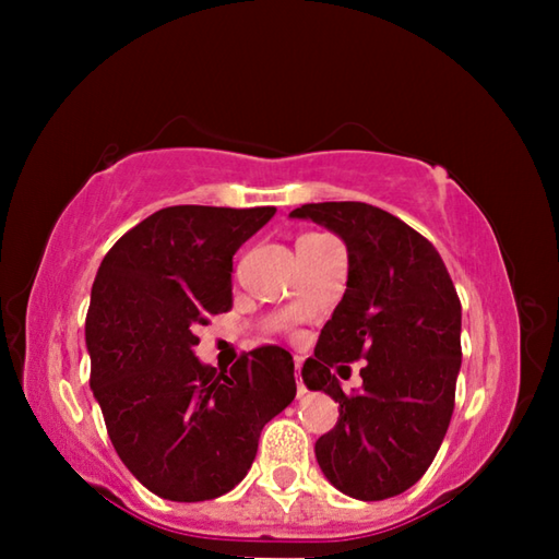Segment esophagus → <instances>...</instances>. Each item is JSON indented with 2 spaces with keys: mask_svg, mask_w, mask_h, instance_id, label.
<instances>
[{
  "mask_svg": "<svg viewBox=\"0 0 559 559\" xmlns=\"http://www.w3.org/2000/svg\"><path fill=\"white\" fill-rule=\"evenodd\" d=\"M300 357H296V382H298V400L302 394H306V384H302V380H300Z\"/></svg>",
  "mask_w": 559,
  "mask_h": 559,
  "instance_id": "obj_1",
  "label": "esophagus"
}]
</instances>
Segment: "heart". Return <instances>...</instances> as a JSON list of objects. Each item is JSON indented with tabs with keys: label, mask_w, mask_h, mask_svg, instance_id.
I'll return each instance as SVG.
<instances>
[{
	"label": "heart",
	"mask_w": 559,
	"mask_h": 559,
	"mask_svg": "<svg viewBox=\"0 0 559 559\" xmlns=\"http://www.w3.org/2000/svg\"><path fill=\"white\" fill-rule=\"evenodd\" d=\"M310 236H318V234H306V236H300V239H310ZM300 239H298V241H300Z\"/></svg>",
	"instance_id": "b5f03b06"
}]
</instances>
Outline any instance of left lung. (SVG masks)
I'll return each instance as SVG.
<instances>
[{"label":"left lung","instance_id":"obj_1","mask_svg":"<svg viewBox=\"0 0 559 559\" xmlns=\"http://www.w3.org/2000/svg\"><path fill=\"white\" fill-rule=\"evenodd\" d=\"M347 246V288L302 365L337 424L316 441L320 471L340 493L384 500L431 466L447 437L461 370V302L439 251L390 212L362 202L302 204ZM365 358L364 386L345 395L329 372Z\"/></svg>","mask_w":559,"mask_h":559}]
</instances>
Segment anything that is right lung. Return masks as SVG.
Returning a JSON list of instances; mask_svg holds the SVG:
<instances>
[{
	"instance_id": "right-lung-1",
	"label": "right lung",
	"mask_w": 559,
	"mask_h": 559,
	"mask_svg": "<svg viewBox=\"0 0 559 559\" xmlns=\"http://www.w3.org/2000/svg\"><path fill=\"white\" fill-rule=\"evenodd\" d=\"M273 206H167L120 236L91 288V390L120 461L177 503L229 493L261 429L296 396L293 357L263 345L229 372L200 362L197 325L231 308L234 253Z\"/></svg>"
}]
</instances>
